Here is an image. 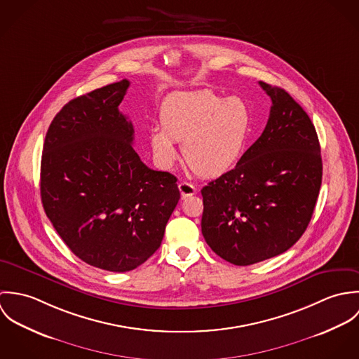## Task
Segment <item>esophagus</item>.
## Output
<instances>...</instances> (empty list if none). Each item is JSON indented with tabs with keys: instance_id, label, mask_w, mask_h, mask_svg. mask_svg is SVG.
Instances as JSON below:
<instances>
[{
	"instance_id": "1",
	"label": "esophagus",
	"mask_w": 359,
	"mask_h": 359,
	"mask_svg": "<svg viewBox=\"0 0 359 359\" xmlns=\"http://www.w3.org/2000/svg\"><path fill=\"white\" fill-rule=\"evenodd\" d=\"M178 189H180V192H181V196H182V198H188V196H192V195L196 194V188H195L192 184L185 182V181H182V182L178 184Z\"/></svg>"
}]
</instances>
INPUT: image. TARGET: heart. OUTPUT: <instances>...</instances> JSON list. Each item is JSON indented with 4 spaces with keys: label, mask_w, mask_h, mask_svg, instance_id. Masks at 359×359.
<instances>
[{
    "label": "heart",
    "mask_w": 359,
    "mask_h": 359,
    "mask_svg": "<svg viewBox=\"0 0 359 359\" xmlns=\"http://www.w3.org/2000/svg\"><path fill=\"white\" fill-rule=\"evenodd\" d=\"M160 128L151 133L154 157L170 167L182 142L185 163L202 177L231 170L246 147L252 130V111L239 97H219L212 91L178 94L160 110Z\"/></svg>",
    "instance_id": "b5f03b06"
}]
</instances>
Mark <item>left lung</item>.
Segmentation results:
<instances>
[{"instance_id": "8db88e82", "label": "left lung", "mask_w": 359, "mask_h": 359, "mask_svg": "<svg viewBox=\"0 0 359 359\" xmlns=\"http://www.w3.org/2000/svg\"><path fill=\"white\" fill-rule=\"evenodd\" d=\"M268 123L235 168L202 189V233L217 256L252 265L289 250L311 221L322 184L315 127L283 88L258 83Z\"/></svg>"}]
</instances>
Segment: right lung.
Here are the masks:
<instances>
[{
	"label": "right lung",
	"instance_id": "obj_1",
	"mask_svg": "<svg viewBox=\"0 0 359 359\" xmlns=\"http://www.w3.org/2000/svg\"><path fill=\"white\" fill-rule=\"evenodd\" d=\"M128 87L121 80L66 103L41 157V202L55 231L80 259L110 272L154 255L180 201L177 178L133 148V124L118 110Z\"/></svg>",
	"mask_w": 359,
	"mask_h": 359
}]
</instances>
